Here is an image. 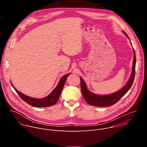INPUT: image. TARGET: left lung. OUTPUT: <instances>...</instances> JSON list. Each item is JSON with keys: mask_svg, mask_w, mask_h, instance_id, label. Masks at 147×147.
I'll return each instance as SVG.
<instances>
[{"mask_svg": "<svg viewBox=\"0 0 147 147\" xmlns=\"http://www.w3.org/2000/svg\"><path fill=\"white\" fill-rule=\"evenodd\" d=\"M124 34L128 38L129 36L127 34L124 32ZM136 57L135 51L134 49V59H133V64L132 73L131 76L123 88L117 91V92L107 95H99L95 94L92 93L89 91L87 88L86 84L81 78H80L81 81V90L84 96V98L86 101L90 105L98 107H110L113 105L115 103L117 102L120 98L124 96L127 91L130 89L135 77V69H136Z\"/></svg>", "mask_w": 147, "mask_h": 147, "instance_id": "8db88e82", "label": "left lung"}]
</instances>
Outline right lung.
I'll list each match as a JSON object with an SVG mask.
<instances>
[{"label": "right lung", "instance_id": "add662e5", "mask_svg": "<svg viewBox=\"0 0 147 147\" xmlns=\"http://www.w3.org/2000/svg\"><path fill=\"white\" fill-rule=\"evenodd\" d=\"M69 76V74H67V75H65L63 77L61 78L60 80V81L59 82L57 87L53 90V91L47 96L45 98H44L42 99H37V98H34L30 96H28L27 95H25L24 94H23L21 93L18 91H17L13 86L11 84V86L16 91V92L18 94V95L21 97L24 101H25L28 104L30 105L32 107H48L53 106L55 105L60 95V94L61 92V91L63 90V88L64 87L65 81L66 80L67 77Z\"/></svg>", "mask_w": 147, "mask_h": 147}]
</instances>
